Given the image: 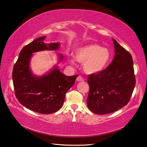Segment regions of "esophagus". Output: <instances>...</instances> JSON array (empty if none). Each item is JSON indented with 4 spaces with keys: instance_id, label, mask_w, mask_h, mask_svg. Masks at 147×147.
<instances>
[{
    "instance_id": "obj_1",
    "label": "esophagus",
    "mask_w": 147,
    "mask_h": 147,
    "mask_svg": "<svg viewBox=\"0 0 147 147\" xmlns=\"http://www.w3.org/2000/svg\"><path fill=\"white\" fill-rule=\"evenodd\" d=\"M76 80L78 81V82H81V81H84V79L81 76H78V77H77Z\"/></svg>"
}]
</instances>
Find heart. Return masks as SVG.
I'll return each mask as SVG.
<instances>
[{
    "label": "heart",
    "instance_id": "b5f03b06",
    "mask_svg": "<svg viewBox=\"0 0 147 147\" xmlns=\"http://www.w3.org/2000/svg\"><path fill=\"white\" fill-rule=\"evenodd\" d=\"M77 61L83 63V69L89 74H97L102 71L111 59L109 49L95 43L88 44L77 49L74 54ZM70 62L73 63V59Z\"/></svg>",
    "mask_w": 147,
    "mask_h": 147
}]
</instances>
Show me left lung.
<instances>
[{
	"label": "left lung",
	"instance_id": "left-lung-1",
	"mask_svg": "<svg viewBox=\"0 0 147 147\" xmlns=\"http://www.w3.org/2000/svg\"><path fill=\"white\" fill-rule=\"evenodd\" d=\"M115 56L105 70L88 76L87 105L96 114L117 111L130 101L136 85L131 54L113 39Z\"/></svg>",
	"mask_w": 147,
	"mask_h": 147
}]
</instances>
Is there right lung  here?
Listing matches in <instances>:
<instances>
[{
    "label": "right lung",
    "instance_id": "right-lung-1",
    "mask_svg": "<svg viewBox=\"0 0 147 147\" xmlns=\"http://www.w3.org/2000/svg\"><path fill=\"white\" fill-rule=\"evenodd\" d=\"M46 36L40 37L21 50L14 65L12 79L16 98L25 108L41 114L56 112L64 102L65 94L75 82L78 74L65 75L55 65L42 76L32 73L30 63L33 53L43 51H58L59 43H44ZM58 62L63 56L58 53Z\"/></svg>",
    "mask_w": 147,
    "mask_h": 147
}]
</instances>
